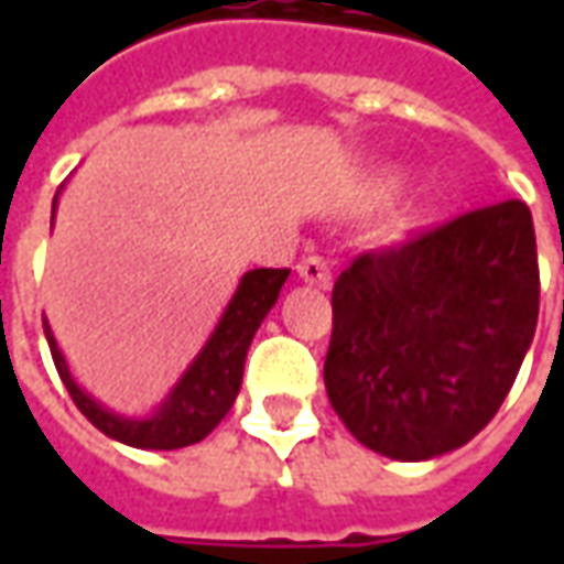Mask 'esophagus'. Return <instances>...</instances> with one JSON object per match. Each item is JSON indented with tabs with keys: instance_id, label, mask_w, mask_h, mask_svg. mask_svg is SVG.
Here are the masks:
<instances>
[{
	"instance_id": "34e87169",
	"label": "esophagus",
	"mask_w": 564,
	"mask_h": 564,
	"mask_svg": "<svg viewBox=\"0 0 564 564\" xmlns=\"http://www.w3.org/2000/svg\"><path fill=\"white\" fill-rule=\"evenodd\" d=\"M299 278L305 283H314V286H329L332 283V265H329V259H323V257H305L299 265Z\"/></svg>"
}]
</instances>
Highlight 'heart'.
<instances>
[{"label":"heart","instance_id":"obj_1","mask_svg":"<svg viewBox=\"0 0 564 564\" xmlns=\"http://www.w3.org/2000/svg\"><path fill=\"white\" fill-rule=\"evenodd\" d=\"M395 181H387V184H380V193H383V196H390V193H395Z\"/></svg>","mask_w":564,"mask_h":564}]
</instances>
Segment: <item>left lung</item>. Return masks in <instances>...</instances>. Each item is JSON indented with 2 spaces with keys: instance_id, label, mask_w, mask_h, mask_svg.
<instances>
[{
  "instance_id": "obj_1",
  "label": "left lung",
  "mask_w": 564,
  "mask_h": 564,
  "mask_svg": "<svg viewBox=\"0 0 564 564\" xmlns=\"http://www.w3.org/2000/svg\"><path fill=\"white\" fill-rule=\"evenodd\" d=\"M538 247L520 198L368 250L332 290L326 392L350 435L420 462L468 444L538 326Z\"/></svg>"
}]
</instances>
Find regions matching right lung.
<instances>
[{"label": "right lung", "mask_w": 564, "mask_h": 564, "mask_svg": "<svg viewBox=\"0 0 564 564\" xmlns=\"http://www.w3.org/2000/svg\"><path fill=\"white\" fill-rule=\"evenodd\" d=\"M56 210V196H54ZM290 278V269H253L247 271L232 302L223 311L217 329L210 332L208 344L202 354L186 368L184 378L174 383L169 399L144 420L120 416L96 402L93 395L80 390L72 371L66 366V356L59 354L56 338L47 319H44V338L51 344V356L66 383L72 402L78 411L90 420L99 432L115 437L120 444L139 449H177L196 444L205 435H210L223 416L229 414L235 404V395L241 390V375H245V359L250 350V341L257 335L259 323L265 319L271 305L281 295L283 281Z\"/></svg>", "instance_id": "obj_1"}]
</instances>
